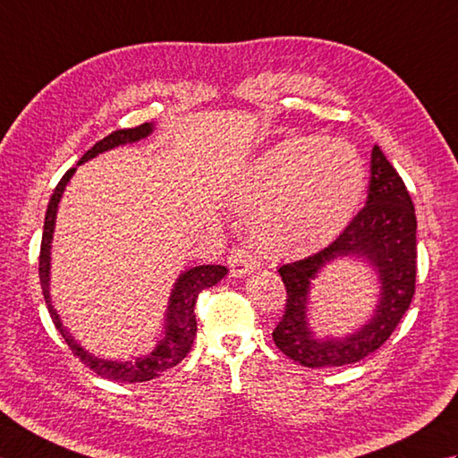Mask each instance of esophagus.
I'll return each mask as SVG.
<instances>
[{"label": "esophagus", "instance_id": "1", "mask_svg": "<svg viewBox=\"0 0 458 458\" xmlns=\"http://www.w3.org/2000/svg\"><path fill=\"white\" fill-rule=\"evenodd\" d=\"M227 264L233 276H245V274L260 268L259 259L252 255V250L247 245H235L231 249L229 257H227Z\"/></svg>", "mask_w": 458, "mask_h": 458}]
</instances>
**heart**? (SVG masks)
Here are the masks:
<instances>
[{
  "label": "heart",
  "mask_w": 458,
  "mask_h": 458,
  "mask_svg": "<svg viewBox=\"0 0 458 458\" xmlns=\"http://www.w3.org/2000/svg\"><path fill=\"white\" fill-rule=\"evenodd\" d=\"M364 188L367 170L347 140L296 137L264 152L235 199L252 211V231L264 249L292 255L339 235Z\"/></svg>",
  "instance_id": "heart-1"
}]
</instances>
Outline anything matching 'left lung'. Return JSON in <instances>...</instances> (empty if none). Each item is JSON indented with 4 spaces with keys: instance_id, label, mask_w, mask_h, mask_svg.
<instances>
[{
    "instance_id": "8db88e82",
    "label": "left lung",
    "mask_w": 458,
    "mask_h": 458,
    "mask_svg": "<svg viewBox=\"0 0 458 458\" xmlns=\"http://www.w3.org/2000/svg\"><path fill=\"white\" fill-rule=\"evenodd\" d=\"M415 208L390 160L372 148L369 196L364 208L341 235L313 255L280 267L286 308L272 331L274 344L308 369H331L359 362L378 351L398 327L415 293L418 241ZM344 254L369 258L381 272L383 293L373 321L347 340H313L305 323L309 280L329 259Z\"/></svg>"
}]
</instances>
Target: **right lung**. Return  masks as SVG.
I'll return each instance as SVG.
<instances>
[{"label": "right lung", "mask_w": 458, "mask_h": 458, "mask_svg": "<svg viewBox=\"0 0 458 458\" xmlns=\"http://www.w3.org/2000/svg\"><path fill=\"white\" fill-rule=\"evenodd\" d=\"M152 131L150 123H143L133 129H119L109 133L101 140L91 147L86 155L80 158L78 165L82 162L94 158L96 155L104 150L114 148L117 145H125V143H133V140H139L147 137ZM76 168H70L66 174L60 178L56 184L53 196H50L48 208H47V216H45V227H43V241H40V255H38V278H40V288H43V296L47 301V308L50 318H53L55 327L63 335V339L70 347V351L74 352V357L82 360L88 369L99 374L101 378H109L114 382H145L155 378L160 372H165L166 369H174L180 360H184L186 354L191 349V343H194L196 337V301L199 292L206 288L216 286V284L225 276L227 268L219 267V264H203V267L190 268L188 272L182 274L176 282V288L170 296V306H168V325H166V337L162 339L157 349L152 351L147 359H139L137 362H106V360H98L91 359L89 354L78 347L74 339L70 337L68 331L63 327L58 315L50 303L48 296V262H50V241H53V229H55V217H56V208L60 196L68 184V180L72 178Z\"/></svg>", "instance_id": "right-lung-1"}]
</instances>
